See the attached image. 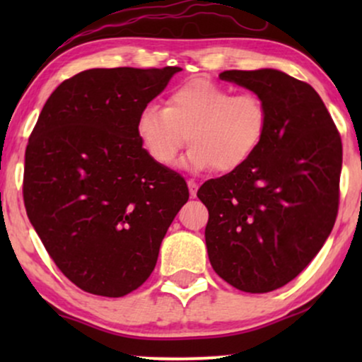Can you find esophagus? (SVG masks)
Segmentation results:
<instances>
[{"label": "esophagus", "mask_w": 362, "mask_h": 362, "mask_svg": "<svg viewBox=\"0 0 362 362\" xmlns=\"http://www.w3.org/2000/svg\"><path fill=\"white\" fill-rule=\"evenodd\" d=\"M187 187H189V196L196 197L197 194V185L194 181H187Z\"/></svg>", "instance_id": "34e87169"}]
</instances>
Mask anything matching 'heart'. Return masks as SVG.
I'll list each match as a JSON object with an SVG mask.
<instances>
[{
  "instance_id": "b5f03b06",
  "label": "heart",
  "mask_w": 362,
  "mask_h": 362,
  "mask_svg": "<svg viewBox=\"0 0 362 362\" xmlns=\"http://www.w3.org/2000/svg\"><path fill=\"white\" fill-rule=\"evenodd\" d=\"M267 123V107L259 95L232 93L197 77L173 88L165 108H143L136 118V136L148 156L161 166L175 161L187 136L191 150L181 161L185 170L232 173L259 150Z\"/></svg>"
}]
</instances>
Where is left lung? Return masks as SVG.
Returning <instances> with one entry per match:
<instances>
[{
    "instance_id": "1",
    "label": "left lung",
    "mask_w": 362,
    "mask_h": 362,
    "mask_svg": "<svg viewBox=\"0 0 362 362\" xmlns=\"http://www.w3.org/2000/svg\"><path fill=\"white\" fill-rule=\"evenodd\" d=\"M267 107V132L237 171L209 180L197 197L209 211L206 247L222 280L267 293L295 279L333 230L343 145L310 83L276 69L224 71Z\"/></svg>"
}]
</instances>
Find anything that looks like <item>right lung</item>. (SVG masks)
I'll return each instance as SVG.
<instances>
[{"instance_id":"obj_1","label":"right lung","mask_w":362,"mask_h":362,"mask_svg":"<svg viewBox=\"0 0 362 362\" xmlns=\"http://www.w3.org/2000/svg\"><path fill=\"white\" fill-rule=\"evenodd\" d=\"M180 67L88 69L47 98L29 136L23 196L47 254L87 293L145 284L189 199L186 181L148 156L136 118Z\"/></svg>"}]
</instances>
